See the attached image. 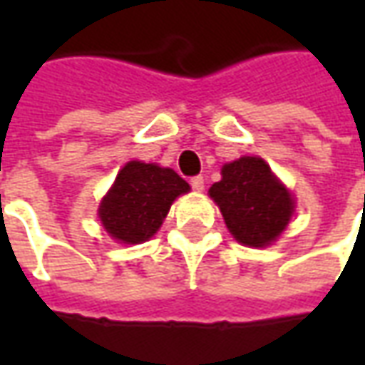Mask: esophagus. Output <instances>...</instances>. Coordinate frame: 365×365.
<instances>
[{
    "label": "esophagus",
    "instance_id": "1",
    "mask_svg": "<svg viewBox=\"0 0 365 365\" xmlns=\"http://www.w3.org/2000/svg\"><path fill=\"white\" fill-rule=\"evenodd\" d=\"M191 187L195 191H203L205 190V180H203V175H193L190 180Z\"/></svg>",
    "mask_w": 365,
    "mask_h": 365
}]
</instances>
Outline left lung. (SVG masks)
<instances>
[{"label": "left lung", "instance_id": "left-lung-1", "mask_svg": "<svg viewBox=\"0 0 365 365\" xmlns=\"http://www.w3.org/2000/svg\"><path fill=\"white\" fill-rule=\"evenodd\" d=\"M222 180L209 195L221 207L227 227L238 242L268 246L279 237L293 213V199L256 156H242L222 166Z\"/></svg>", "mask_w": 365, "mask_h": 365}]
</instances>
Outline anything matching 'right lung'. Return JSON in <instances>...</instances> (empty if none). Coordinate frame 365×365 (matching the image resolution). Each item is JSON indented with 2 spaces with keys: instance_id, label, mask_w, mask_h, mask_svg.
Returning <instances> with one entry per match:
<instances>
[{
  "instance_id": "right-lung-1",
  "label": "right lung",
  "mask_w": 365,
  "mask_h": 365,
  "mask_svg": "<svg viewBox=\"0 0 365 365\" xmlns=\"http://www.w3.org/2000/svg\"><path fill=\"white\" fill-rule=\"evenodd\" d=\"M187 191V182L174 170L133 160L101 201L99 219L113 238L138 245L160 229L172 201Z\"/></svg>"
}]
</instances>
